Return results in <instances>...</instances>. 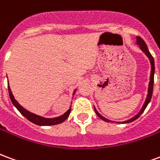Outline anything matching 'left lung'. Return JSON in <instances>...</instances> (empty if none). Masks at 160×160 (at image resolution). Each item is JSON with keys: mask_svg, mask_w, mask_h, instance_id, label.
<instances>
[{"mask_svg": "<svg viewBox=\"0 0 160 160\" xmlns=\"http://www.w3.org/2000/svg\"><path fill=\"white\" fill-rule=\"evenodd\" d=\"M137 38V44L139 46H140V48L141 49V50L143 51V52L148 56V57L149 58V60H150V62H151V75H150V82H149V87H148V97H147V99H146V101H145V104H143V106H142V108H141V111L138 113L135 117H134L133 118H131V119H129V120L126 121V122H134V120H136L137 118H139V117L141 116L142 113H143V111H145V109L147 108V106H148V104H149V102L151 101V98H152V89H153V82H154V71H155V67H154V59H153V57H152V56L151 55V53L149 52V50H148V46H147V44H146V42H144V40L141 38V37H137L136 38ZM94 111H95V112H96V114H97V116L98 117V118H100V119H102V120L105 121V122H111L110 120H107L106 118H103L102 116H101L98 112L97 111H96V109L94 108Z\"/></svg>", "mask_w": 160, "mask_h": 160, "instance_id": "8db88e82", "label": "left lung"}]
</instances>
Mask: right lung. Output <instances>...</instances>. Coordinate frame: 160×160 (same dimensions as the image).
I'll return each mask as SVG.
<instances>
[{"label": "right lung", "mask_w": 160, "mask_h": 160, "mask_svg": "<svg viewBox=\"0 0 160 160\" xmlns=\"http://www.w3.org/2000/svg\"><path fill=\"white\" fill-rule=\"evenodd\" d=\"M75 92V91H74ZM8 93H9V97H10V99L12 101V104L17 108V110L21 113V114L25 117V118L29 120L30 122H32L34 124H37V125H40V126H49V125H56V124H59L62 123V122L66 120L67 118H68V116L70 114V111H71V109H69L68 111H67L66 113H64L63 115H62L61 117H58V118H42V117H39L38 115H35L30 112V111H26V109L19 104V103L14 99V98L12 96V92H11V89L9 87L8 85ZM71 108V107H70Z\"/></svg>", "instance_id": "1"}]
</instances>
